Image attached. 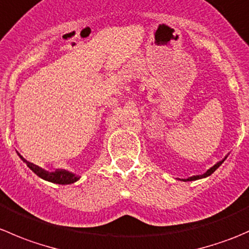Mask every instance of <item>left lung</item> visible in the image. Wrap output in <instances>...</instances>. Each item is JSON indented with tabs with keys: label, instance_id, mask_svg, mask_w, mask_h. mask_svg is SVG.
Segmentation results:
<instances>
[{
	"label": "left lung",
	"instance_id": "1",
	"mask_svg": "<svg viewBox=\"0 0 249 249\" xmlns=\"http://www.w3.org/2000/svg\"><path fill=\"white\" fill-rule=\"evenodd\" d=\"M225 159H223V160H220L219 162H217V164L214 165V166H212L211 167L210 170H207V171H206L205 173H203V175H197V176H193V177H189V178H187V179H182V180H184V182H187V180H196V179H201V178H206V177H208V176H211L212 175L213 172L215 171V170L218 169V167L220 166V165L223 164V161H224Z\"/></svg>",
	"mask_w": 249,
	"mask_h": 249
}]
</instances>
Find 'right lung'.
I'll list each match as a JSON object with an SVG mask.
<instances>
[{
    "instance_id": "add662e5",
    "label": "right lung",
    "mask_w": 249,
    "mask_h": 249,
    "mask_svg": "<svg viewBox=\"0 0 249 249\" xmlns=\"http://www.w3.org/2000/svg\"><path fill=\"white\" fill-rule=\"evenodd\" d=\"M20 159L25 162V164L29 166L30 170H32L35 173H36L38 177H41L42 179L48 180V182H52V183H56V184H72V183L77 182L79 179V176H76L74 173L67 171V170H62V169H57L55 171L49 172L47 170L42 169V167L37 166V165L32 164V162L27 161L26 159L21 157L19 154Z\"/></svg>"
}]
</instances>
